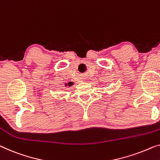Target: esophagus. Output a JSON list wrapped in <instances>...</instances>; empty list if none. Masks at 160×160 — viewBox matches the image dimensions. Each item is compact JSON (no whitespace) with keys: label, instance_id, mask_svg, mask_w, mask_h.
I'll return each mask as SVG.
<instances>
[{"label":"esophagus","instance_id":"34e87169","mask_svg":"<svg viewBox=\"0 0 160 160\" xmlns=\"http://www.w3.org/2000/svg\"><path fill=\"white\" fill-rule=\"evenodd\" d=\"M84 80H85V79H84Z\"/></svg>","mask_w":160,"mask_h":160}]
</instances>
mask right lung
I'll return each mask as SVG.
<instances>
[{
    "label": "right lung",
    "mask_w": 160,
    "mask_h": 160,
    "mask_svg": "<svg viewBox=\"0 0 160 160\" xmlns=\"http://www.w3.org/2000/svg\"><path fill=\"white\" fill-rule=\"evenodd\" d=\"M73 85H74V82H69L65 83V87H71Z\"/></svg>",
    "instance_id": "1"
}]
</instances>
